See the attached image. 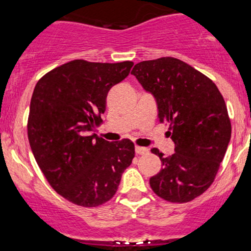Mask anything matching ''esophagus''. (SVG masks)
I'll list each match as a JSON object with an SVG mask.
<instances>
[{
    "mask_svg": "<svg viewBox=\"0 0 251 251\" xmlns=\"http://www.w3.org/2000/svg\"><path fill=\"white\" fill-rule=\"evenodd\" d=\"M148 152H149V150L147 148L136 147V153H137V155H147Z\"/></svg>",
    "mask_w": 251,
    "mask_h": 251,
    "instance_id": "34e87169",
    "label": "esophagus"
}]
</instances>
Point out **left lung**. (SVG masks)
<instances>
[{
  "instance_id": "1",
  "label": "left lung",
  "mask_w": 251,
  "mask_h": 251,
  "mask_svg": "<svg viewBox=\"0 0 251 251\" xmlns=\"http://www.w3.org/2000/svg\"><path fill=\"white\" fill-rule=\"evenodd\" d=\"M131 74L155 98L175 144L169 157L151 150L163 166L150 177L151 188L167 201H191L211 186L226 152L231 123L224 99L208 77L173 57L140 62Z\"/></svg>"
}]
</instances>
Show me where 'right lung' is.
<instances>
[{
	"label": "right lung",
	"instance_id": "obj_1",
	"mask_svg": "<svg viewBox=\"0 0 251 251\" xmlns=\"http://www.w3.org/2000/svg\"><path fill=\"white\" fill-rule=\"evenodd\" d=\"M132 62L71 60L38 81L28 117V140L38 166L59 195L96 207L117 192L132 163L130 139L107 142L93 132L106 111L107 94L130 74Z\"/></svg>",
	"mask_w": 251,
	"mask_h": 251
}]
</instances>
